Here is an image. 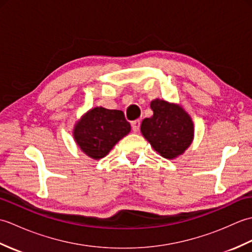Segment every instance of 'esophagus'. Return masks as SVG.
Here are the masks:
<instances>
[{
    "mask_svg": "<svg viewBox=\"0 0 252 252\" xmlns=\"http://www.w3.org/2000/svg\"><path fill=\"white\" fill-rule=\"evenodd\" d=\"M140 126H141V122L140 120H135V121H132L131 122V126H132V131L133 132H137L138 129H140Z\"/></svg>",
    "mask_w": 252,
    "mask_h": 252,
    "instance_id": "esophagus-1",
    "label": "esophagus"
}]
</instances>
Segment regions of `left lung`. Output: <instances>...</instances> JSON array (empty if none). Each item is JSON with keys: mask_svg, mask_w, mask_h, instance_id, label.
<instances>
[{"mask_svg": "<svg viewBox=\"0 0 252 252\" xmlns=\"http://www.w3.org/2000/svg\"><path fill=\"white\" fill-rule=\"evenodd\" d=\"M154 115L141 126L143 136L163 158L174 159L183 154L194 138L190 116L176 104L156 98L152 100Z\"/></svg>", "mask_w": 252, "mask_h": 252, "instance_id": "obj_1", "label": "left lung"}]
</instances>
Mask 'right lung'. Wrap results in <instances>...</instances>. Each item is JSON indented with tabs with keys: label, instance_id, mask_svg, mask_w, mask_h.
Masks as SVG:
<instances>
[{
	"label": "right lung",
	"instance_id": "1",
	"mask_svg": "<svg viewBox=\"0 0 252 252\" xmlns=\"http://www.w3.org/2000/svg\"><path fill=\"white\" fill-rule=\"evenodd\" d=\"M130 131V123L121 110L95 107L76 123L73 137L87 156L98 160L108 155Z\"/></svg>",
	"mask_w": 252,
	"mask_h": 252
}]
</instances>
